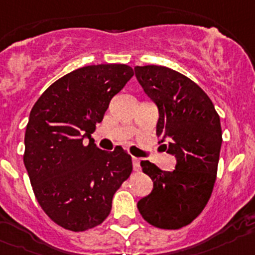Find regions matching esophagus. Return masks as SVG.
Returning <instances> with one entry per match:
<instances>
[{"label":"esophagus","instance_id":"1","mask_svg":"<svg viewBox=\"0 0 255 255\" xmlns=\"http://www.w3.org/2000/svg\"><path fill=\"white\" fill-rule=\"evenodd\" d=\"M132 168H134L135 172H139L140 170V159H137V158H132Z\"/></svg>","mask_w":255,"mask_h":255}]
</instances>
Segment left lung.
I'll return each instance as SVG.
<instances>
[{"label": "left lung", "instance_id": "obj_1", "mask_svg": "<svg viewBox=\"0 0 255 255\" xmlns=\"http://www.w3.org/2000/svg\"><path fill=\"white\" fill-rule=\"evenodd\" d=\"M135 76L159 110L160 143L167 141V153L177 158L173 172L141 162L154 187L137 209L150 225L176 230L192 223L211 197L223 143L220 116L204 90L179 72L144 65L135 67Z\"/></svg>", "mask_w": 255, "mask_h": 255}]
</instances>
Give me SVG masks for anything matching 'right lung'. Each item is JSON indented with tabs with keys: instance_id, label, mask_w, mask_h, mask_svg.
I'll return each instance as SVG.
<instances>
[{
	"instance_id": "obj_1",
	"label": "right lung",
	"mask_w": 255,
	"mask_h": 255,
	"mask_svg": "<svg viewBox=\"0 0 255 255\" xmlns=\"http://www.w3.org/2000/svg\"><path fill=\"white\" fill-rule=\"evenodd\" d=\"M132 76L126 64L78 68L49 86L30 112L24 153L30 183L49 219L67 230L104 223L114 193L131 174L128 151L101 150L91 134Z\"/></svg>"
}]
</instances>
